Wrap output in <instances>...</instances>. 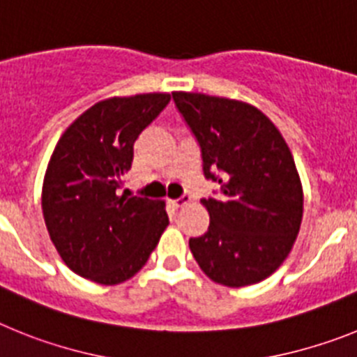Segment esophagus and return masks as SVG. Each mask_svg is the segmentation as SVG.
Masks as SVG:
<instances>
[{
  "instance_id": "obj_1",
  "label": "esophagus",
  "mask_w": 357,
  "mask_h": 357,
  "mask_svg": "<svg viewBox=\"0 0 357 357\" xmlns=\"http://www.w3.org/2000/svg\"><path fill=\"white\" fill-rule=\"evenodd\" d=\"M187 203H190V197L188 196H181V197H178V199L170 201V204H172L174 208H181V206H185Z\"/></svg>"
}]
</instances>
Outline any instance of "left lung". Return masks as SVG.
<instances>
[{"label": "left lung", "instance_id": "left-lung-1", "mask_svg": "<svg viewBox=\"0 0 357 357\" xmlns=\"http://www.w3.org/2000/svg\"><path fill=\"white\" fill-rule=\"evenodd\" d=\"M201 149L203 174L219 183L204 197L208 231L188 241L204 275L243 287L264 280L286 260L300 230L303 194L293 154L257 107L203 93H172Z\"/></svg>", "mask_w": 357, "mask_h": 357}]
</instances>
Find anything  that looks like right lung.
I'll list each match as a JSON object with an SVG mask.
<instances>
[{
	"mask_svg": "<svg viewBox=\"0 0 357 357\" xmlns=\"http://www.w3.org/2000/svg\"><path fill=\"white\" fill-rule=\"evenodd\" d=\"M170 102L167 93L114 97L68 127L50 158L43 215L64 264L114 286L140 271L169 225L163 201L120 196L135 142Z\"/></svg>",
	"mask_w": 357,
	"mask_h": 357,
	"instance_id": "1",
	"label": "right lung"
}]
</instances>
